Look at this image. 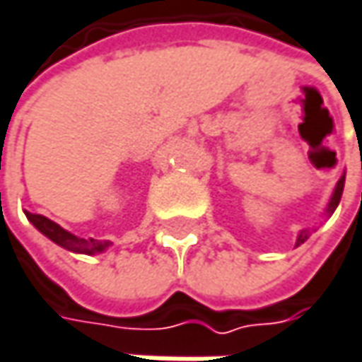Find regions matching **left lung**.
I'll return each instance as SVG.
<instances>
[{"label": "left lung", "instance_id": "obj_1", "mask_svg": "<svg viewBox=\"0 0 362 362\" xmlns=\"http://www.w3.org/2000/svg\"><path fill=\"white\" fill-rule=\"evenodd\" d=\"M344 180L346 176H342L338 184H336V188H334V194H332V199H329V205H327V214L332 215L336 211V207H338V203H340V199H342V190H344ZM311 236V232L309 230H303L300 234H298V238H296V247H300L307 238Z\"/></svg>", "mask_w": 362, "mask_h": 362}]
</instances>
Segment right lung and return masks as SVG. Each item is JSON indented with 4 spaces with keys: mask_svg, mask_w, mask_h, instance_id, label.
<instances>
[{
    "mask_svg": "<svg viewBox=\"0 0 362 362\" xmlns=\"http://www.w3.org/2000/svg\"><path fill=\"white\" fill-rule=\"evenodd\" d=\"M28 221L41 232L45 234L49 240H53L55 245H59L62 248L66 250H72V252H81V255H97V252H103L105 248L110 247L112 243L107 240H95V238H78L74 234H70L68 230H64L59 223L51 221L49 217L45 215H37V214H28L24 211Z\"/></svg>",
    "mask_w": 362,
    "mask_h": 362,
    "instance_id": "right-lung-1",
    "label": "right lung"
}]
</instances>
